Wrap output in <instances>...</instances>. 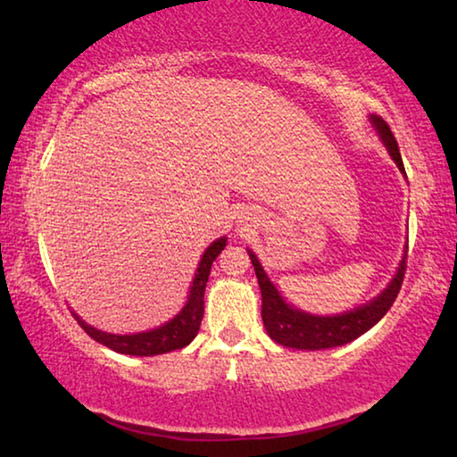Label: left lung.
Instances as JSON below:
<instances>
[{
	"mask_svg": "<svg viewBox=\"0 0 457 457\" xmlns=\"http://www.w3.org/2000/svg\"><path fill=\"white\" fill-rule=\"evenodd\" d=\"M375 129L381 135L383 143L389 149L393 161H395L401 173H405L403 161H401V153L395 141V135L381 117H370ZM252 258L253 270H256V278L262 290V320L268 335L272 337L278 345L290 346V349L300 351H320V349H332V346L346 345L367 332L370 327L383 319L386 311L395 303L397 294L403 284L405 270H407V253L401 260L399 270L391 284L381 292V296L370 300L369 304L357 308V311L338 314V316H314L306 314L298 308L284 303V298L278 294L274 284L268 280L264 268L260 266L256 253L247 252Z\"/></svg>",
	"mask_w": 457,
	"mask_h": 457,
	"instance_id": "8db88e82",
	"label": "left lung"
}]
</instances>
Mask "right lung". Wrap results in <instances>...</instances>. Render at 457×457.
I'll return each instance as SVG.
<instances>
[{"mask_svg":"<svg viewBox=\"0 0 457 457\" xmlns=\"http://www.w3.org/2000/svg\"><path fill=\"white\" fill-rule=\"evenodd\" d=\"M223 247H226V237H220L218 242H213L210 247H207L204 258L199 262L197 274L193 278L187 304H185L183 311L177 314L173 320H169L167 324H163V327L153 328L149 332H138V335H108V332L88 327L80 316L74 314V319L90 338H95L96 343L122 354H133V357H153V354H163L169 351L183 349V346H187L199 332V324H201V319H204L205 284H207V278H210L213 260L220 256Z\"/></svg>","mask_w":457,"mask_h":457,"instance_id":"add662e5","label":"right lung"}]
</instances>
